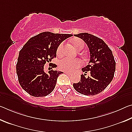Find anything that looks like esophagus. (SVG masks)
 I'll list each match as a JSON object with an SVG mask.
<instances>
[{
    "label": "esophagus",
    "instance_id": "obj_1",
    "mask_svg": "<svg viewBox=\"0 0 132 132\" xmlns=\"http://www.w3.org/2000/svg\"><path fill=\"white\" fill-rule=\"evenodd\" d=\"M65 74H66L67 75H68V76H71V73H69V72H68V71H66L65 72Z\"/></svg>",
    "mask_w": 132,
    "mask_h": 132
}]
</instances>
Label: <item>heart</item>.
<instances>
[{"instance_id":"1","label":"heart","mask_w":132,"mask_h":132,"mask_svg":"<svg viewBox=\"0 0 132 132\" xmlns=\"http://www.w3.org/2000/svg\"><path fill=\"white\" fill-rule=\"evenodd\" d=\"M74 47L77 50H81L84 46V42L79 38H76L71 41ZM63 51V44H60L57 48L56 53L58 56H61ZM81 61L79 59H71L64 57L59 61V68L64 71H72L81 66Z\"/></svg>"}]
</instances>
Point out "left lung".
<instances>
[{
	"label": "left lung",
	"mask_w": 132,
	"mask_h": 132,
	"mask_svg": "<svg viewBox=\"0 0 132 132\" xmlns=\"http://www.w3.org/2000/svg\"><path fill=\"white\" fill-rule=\"evenodd\" d=\"M75 36L81 38L87 45L90 53V61L82 69L80 81L73 83L78 93L85 95H94L102 92L112 80L116 62L112 51L103 40L88 33H80ZM90 74L86 77V73Z\"/></svg>",
	"instance_id": "obj_1"
}]
</instances>
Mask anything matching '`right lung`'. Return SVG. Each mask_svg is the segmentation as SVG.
Wrapping results in <instances>:
<instances>
[{
	"instance_id": "right-lung-1",
	"label": "right lung",
	"mask_w": 132,
	"mask_h": 132,
	"mask_svg": "<svg viewBox=\"0 0 132 132\" xmlns=\"http://www.w3.org/2000/svg\"><path fill=\"white\" fill-rule=\"evenodd\" d=\"M72 35L44 32L31 38L24 45L20 51L16 72L20 84L29 94L45 97L54 90L57 77L62 72L52 69L46 73L44 65L56 57L59 45ZM51 66L55 68L57 65L53 63Z\"/></svg>"
}]
</instances>
